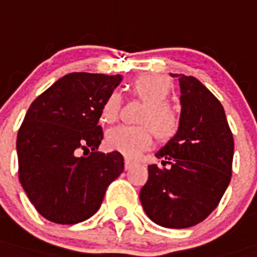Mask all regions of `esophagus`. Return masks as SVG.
Segmentation results:
<instances>
[{"mask_svg":"<svg viewBox=\"0 0 257 257\" xmlns=\"http://www.w3.org/2000/svg\"><path fill=\"white\" fill-rule=\"evenodd\" d=\"M135 164H136L135 161H132V160H129V158H126V160H125V170H129V169L132 168V166Z\"/></svg>","mask_w":257,"mask_h":257,"instance_id":"34e87169","label":"esophagus"}]
</instances>
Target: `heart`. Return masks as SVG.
Segmentation results:
<instances>
[{"label": "heart", "instance_id": "b5f03b06", "mask_svg": "<svg viewBox=\"0 0 257 257\" xmlns=\"http://www.w3.org/2000/svg\"><path fill=\"white\" fill-rule=\"evenodd\" d=\"M172 83L160 75H143L132 83L133 95L145 103L140 122L145 125L126 126L120 125L108 131L105 145L108 149L120 152L126 157H136L141 150L152 144L153 135L158 140L168 141L178 132L179 116L176 108L169 103L172 93ZM121 108V97L117 92H112L104 100L101 107V121L114 122L118 118ZM152 129L150 130V128Z\"/></svg>", "mask_w": 257, "mask_h": 257}]
</instances>
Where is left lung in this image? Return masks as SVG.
<instances>
[{
	"instance_id": "left-lung-1",
	"label": "left lung",
	"mask_w": 257,
	"mask_h": 257,
	"mask_svg": "<svg viewBox=\"0 0 257 257\" xmlns=\"http://www.w3.org/2000/svg\"><path fill=\"white\" fill-rule=\"evenodd\" d=\"M170 75L181 88L179 128L156 153L165 168L148 166L140 201L158 226L187 228L215 210L230 185L233 137L223 105L201 81Z\"/></svg>"
}]
</instances>
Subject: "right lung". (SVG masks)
<instances>
[{"instance_id": "right-lung-1", "label": "right lung", "mask_w": 257, "mask_h": 257, "mask_svg": "<svg viewBox=\"0 0 257 257\" xmlns=\"http://www.w3.org/2000/svg\"><path fill=\"white\" fill-rule=\"evenodd\" d=\"M121 80V75L72 72L27 110L17 136L20 182L50 222L75 224L91 218L124 172L118 152H96L103 140L97 122L104 100Z\"/></svg>"}]
</instances>
